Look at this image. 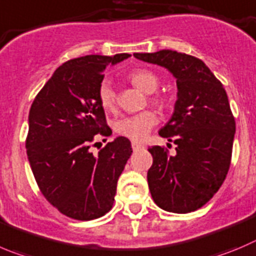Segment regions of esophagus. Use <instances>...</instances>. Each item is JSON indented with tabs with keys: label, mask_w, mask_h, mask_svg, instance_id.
Wrapping results in <instances>:
<instances>
[{
	"label": "esophagus",
	"mask_w": 256,
	"mask_h": 256,
	"mask_svg": "<svg viewBox=\"0 0 256 256\" xmlns=\"http://www.w3.org/2000/svg\"><path fill=\"white\" fill-rule=\"evenodd\" d=\"M132 148H133V150H140V148H142V144H140V143L133 142L132 143Z\"/></svg>",
	"instance_id": "34e87169"
}]
</instances>
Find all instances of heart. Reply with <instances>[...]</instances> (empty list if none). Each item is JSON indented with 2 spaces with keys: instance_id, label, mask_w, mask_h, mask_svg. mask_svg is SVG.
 <instances>
[{
  "instance_id": "heart-1",
  "label": "heart",
  "mask_w": 256,
  "mask_h": 256,
  "mask_svg": "<svg viewBox=\"0 0 256 256\" xmlns=\"http://www.w3.org/2000/svg\"><path fill=\"white\" fill-rule=\"evenodd\" d=\"M128 79L134 86H137L146 94H153L160 86V80H158L157 75L146 69H140L130 72L128 75ZM99 102L104 110L112 112L116 109V92L110 82L106 80L102 82L100 88H99ZM153 103L160 106H163V100L160 98L153 99ZM157 122L158 116L154 112L146 110L140 114L118 119L114 124V130L118 134L123 136L133 142H142L150 132V130L157 124Z\"/></svg>"
}]
</instances>
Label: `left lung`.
<instances>
[{
    "mask_svg": "<svg viewBox=\"0 0 256 256\" xmlns=\"http://www.w3.org/2000/svg\"><path fill=\"white\" fill-rule=\"evenodd\" d=\"M136 59L168 70L177 82L171 119L160 136L174 140L176 153L148 148L153 164L147 180L152 198L160 208L187 214L202 208L218 191L230 167L235 119L228 94L202 60L177 52H136Z\"/></svg>",
    "mask_w": 256,
    "mask_h": 256,
    "instance_id": "8db88e82",
    "label": "left lung"
}]
</instances>
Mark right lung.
I'll return each instance as SVG.
<instances>
[{"mask_svg": "<svg viewBox=\"0 0 256 256\" xmlns=\"http://www.w3.org/2000/svg\"><path fill=\"white\" fill-rule=\"evenodd\" d=\"M130 56L69 60L55 70L31 106L26 150L32 174L48 202L75 220H94L110 210L116 182L132 154L126 137L106 143L96 156L90 150L96 134H112L99 102L104 70Z\"/></svg>", "mask_w": 256, "mask_h": 256, "instance_id": "obj_1", "label": "right lung"}]
</instances>
